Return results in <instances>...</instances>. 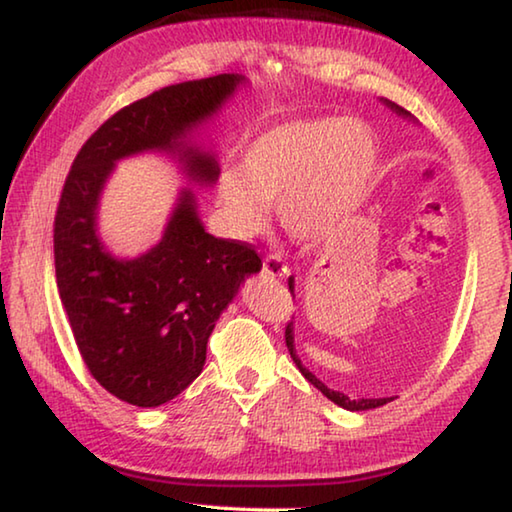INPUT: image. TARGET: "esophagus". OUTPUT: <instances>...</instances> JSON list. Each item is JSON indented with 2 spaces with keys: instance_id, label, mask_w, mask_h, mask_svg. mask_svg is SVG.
Masks as SVG:
<instances>
[{
  "instance_id": "34e87169",
  "label": "esophagus",
  "mask_w": 512,
  "mask_h": 512,
  "mask_svg": "<svg viewBox=\"0 0 512 512\" xmlns=\"http://www.w3.org/2000/svg\"><path fill=\"white\" fill-rule=\"evenodd\" d=\"M264 273L268 277H275V280H282V277H287L291 271H289V266L284 264L280 257L268 255V257H264Z\"/></svg>"
}]
</instances>
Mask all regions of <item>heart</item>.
I'll return each instance as SVG.
<instances>
[{
    "instance_id": "heart-1",
    "label": "heart",
    "mask_w": 512,
    "mask_h": 512,
    "mask_svg": "<svg viewBox=\"0 0 512 512\" xmlns=\"http://www.w3.org/2000/svg\"><path fill=\"white\" fill-rule=\"evenodd\" d=\"M379 142L359 119H289L257 135L241 155V173L216 178V205L232 237L264 232L277 205L300 244L332 239L368 201Z\"/></svg>"
}]
</instances>
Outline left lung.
<instances>
[{
  "label": "left lung",
  "mask_w": 512,
  "mask_h": 512,
  "mask_svg": "<svg viewBox=\"0 0 512 512\" xmlns=\"http://www.w3.org/2000/svg\"><path fill=\"white\" fill-rule=\"evenodd\" d=\"M381 101H384V106L391 108L395 115H400L402 119H409V121H413V124H418V119H415L409 110L400 108V106H397V103L388 101V99H381ZM289 289H291V293H293V289H296V280H293V277H289ZM293 298H296V293H293ZM284 336H287V348H289L291 359H293V363H296L302 375H305V379L311 381V384H314L318 391L327 397V400H332L334 404H339L341 409H345V411H370V409H377V406H384V404L395 400V397H361V400H350L348 395H343L339 391H332V388H327L323 381H320L314 375V372L302 366V361H300L298 352H296V336H293V323L287 325V332H284Z\"/></svg>",
  "instance_id": "obj_1"
}]
</instances>
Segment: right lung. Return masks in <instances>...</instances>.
<instances>
[{"label":"right lung","mask_w":512,"mask_h":512,"mask_svg":"<svg viewBox=\"0 0 512 512\" xmlns=\"http://www.w3.org/2000/svg\"><path fill=\"white\" fill-rule=\"evenodd\" d=\"M246 76L169 85L119 110L76 155L56 212L60 302L85 366L108 393L142 409L180 395L201 375L207 339L262 259L241 241L205 230L192 187H214L219 153L201 131L246 88ZM158 152L181 188L158 245L119 258L100 239V196L116 162Z\"/></svg>","instance_id":"obj_1"}]
</instances>
